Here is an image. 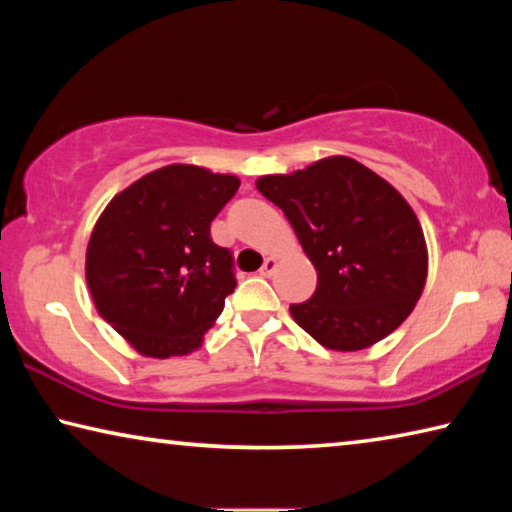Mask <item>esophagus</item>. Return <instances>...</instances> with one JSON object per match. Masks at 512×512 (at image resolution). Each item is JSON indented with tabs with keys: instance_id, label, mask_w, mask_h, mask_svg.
Listing matches in <instances>:
<instances>
[{
	"instance_id": "34e87169",
	"label": "esophagus",
	"mask_w": 512,
	"mask_h": 512,
	"mask_svg": "<svg viewBox=\"0 0 512 512\" xmlns=\"http://www.w3.org/2000/svg\"><path fill=\"white\" fill-rule=\"evenodd\" d=\"M275 268H277V259H275V257H266L264 266L259 268V275H264V277H271V275L275 273Z\"/></svg>"
}]
</instances>
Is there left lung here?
Listing matches in <instances>:
<instances>
[{"label":"left lung","mask_w":512,"mask_h":512,"mask_svg":"<svg viewBox=\"0 0 512 512\" xmlns=\"http://www.w3.org/2000/svg\"><path fill=\"white\" fill-rule=\"evenodd\" d=\"M287 216L318 271L296 323L327 350H366L400 327L420 300L429 253L413 207L397 189L345 155L257 178Z\"/></svg>","instance_id":"1"}]
</instances>
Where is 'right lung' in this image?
Returning a JSON list of instances; mask_svg holds the SVG:
<instances>
[{
  "label": "right lung",
  "mask_w": 512,
  "mask_h": 512,
  "mask_svg": "<svg viewBox=\"0 0 512 512\" xmlns=\"http://www.w3.org/2000/svg\"><path fill=\"white\" fill-rule=\"evenodd\" d=\"M239 178L196 164L146 173L94 223L85 280L99 316L144 357H183L203 345L235 291L232 255L210 223Z\"/></svg>",
  "instance_id": "right-lung-1"
}]
</instances>
